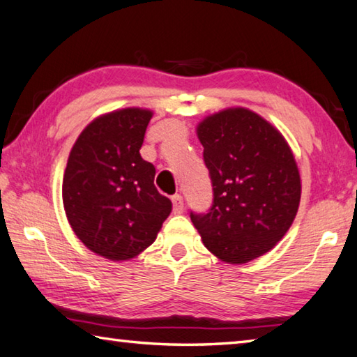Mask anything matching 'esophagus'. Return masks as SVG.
Segmentation results:
<instances>
[{
    "label": "esophagus",
    "mask_w": 357,
    "mask_h": 357,
    "mask_svg": "<svg viewBox=\"0 0 357 357\" xmlns=\"http://www.w3.org/2000/svg\"><path fill=\"white\" fill-rule=\"evenodd\" d=\"M172 202H173V213H174V214H183V211H184L183 197H181V195H174V197L172 198Z\"/></svg>",
    "instance_id": "34e87169"
}]
</instances>
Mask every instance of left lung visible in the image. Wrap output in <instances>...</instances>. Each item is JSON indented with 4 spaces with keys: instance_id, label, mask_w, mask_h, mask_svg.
<instances>
[{
    "instance_id": "1",
    "label": "left lung",
    "mask_w": 357,
    "mask_h": 357,
    "mask_svg": "<svg viewBox=\"0 0 357 357\" xmlns=\"http://www.w3.org/2000/svg\"><path fill=\"white\" fill-rule=\"evenodd\" d=\"M197 137L214 190L208 214L190 213L204 247L228 264L273 250L301 202L299 168L285 137L244 107L209 114Z\"/></svg>"
}]
</instances>
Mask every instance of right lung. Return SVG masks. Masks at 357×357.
Returning <instances> with one entry per match:
<instances>
[{
	"mask_svg": "<svg viewBox=\"0 0 357 357\" xmlns=\"http://www.w3.org/2000/svg\"><path fill=\"white\" fill-rule=\"evenodd\" d=\"M148 108H119L93 119L70 149L63 204L75 236L96 255L126 261L148 249L172 213L140 148Z\"/></svg>",
	"mask_w": 357,
	"mask_h": 357,
	"instance_id": "add662e5",
	"label": "right lung"
}]
</instances>
